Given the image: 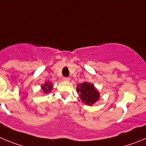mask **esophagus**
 Masks as SVG:
<instances>
[{"instance_id":"34e87169","label":"esophagus","mask_w":146,"mask_h":146,"mask_svg":"<svg viewBox=\"0 0 146 146\" xmlns=\"http://www.w3.org/2000/svg\"><path fill=\"white\" fill-rule=\"evenodd\" d=\"M63 81H70V78H68V77H64V78H63Z\"/></svg>"}]
</instances>
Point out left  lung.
Returning a JSON list of instances; mask_svg holds the SVG:
<instances>
[{
	"label": "left lung",
	"mask_w": 146,
	"mask_h": 146,
	"mask_svg": "<svg viewBox=\"0 0 146 146\" xmlns=\"http://www.w3.org/2000/svg\"><path fill=\"white\" fill-rule=\"evenodd\" d=\"M77 92L80 93V98L86 105L91 106L99 100V92L94 87V85L89 83L84 82L78 85Z\"/></svg>",
	"instance_id": "8db88e82"
}]
</instances>
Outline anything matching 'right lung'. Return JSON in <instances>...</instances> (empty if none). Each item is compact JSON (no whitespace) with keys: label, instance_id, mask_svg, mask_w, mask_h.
<instances>
[{"label":"right lung","instance_id":"1","mask_svg":"<svg viewBox=\"0 0 146 146\" xmlns=\"http://www.w3.org/2000/svg\"><path fill=\"white\" fill-rule=\"evenodd\" d=\"M52 88V83H46L45 84L43 85L42 86V89H43V91L45 93H48L51 91V89Z\"/></svg>","mask_w":146,"mask_h":146}]
</instances>
